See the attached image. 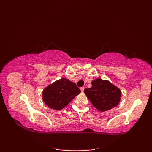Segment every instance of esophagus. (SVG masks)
I'll list each match as a JSON object with an SVG mask.
<instances>
[{
  "label": "esophagus",
  "instance_id": "obj_1",
  "mask_svg": "<svg viewBox=\"0 0 152 152\" xmlns=\"http://www.w3.org/2000/svg\"><path fill=\"white\" fill-rule=\"evenodd\" d=\"M80 90H81L82 92H83L84 91V88H83V87H82V88H80Z\"/></svg>",
  "mask_w": 152,
  "mask_h": 152
}]
</instances>
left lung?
I'll return each instance as SVG.
<instances>
[{
  "mask_svg": "<svg viewBox=\"0 0 152 152\" xmlns=\"http://www.w3.org/2000/svg\"><path fill=\"white\" fill-rule=\"evenodd\" d=\"M91 88L84 89L87 97L100 112L116 107L120 102L121 91L108 80L97 78L91 82Z\"/></svg>",
  "mask_w": 152,
  "mask_h": 152,
  "instance_id": "8db88e82",
  "label": "left lung"
}]
</instances>
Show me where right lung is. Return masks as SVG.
<instances>
[{"label": "right lung", "mask_w": 152, "mask_h": 152, "mask_svg": "<svg viewBox=\"0 0 152 152\" xmlns=\"http://www.w3.org/2000/svg\"><path fill=\"white\" fill-rule=\"evenodd\" d=\"M81 92L76 83L65 78L54 82L42 91V99L48 107L60 110Z\"/></svg>", "instance_id": "obj_1"}]
</instances>
